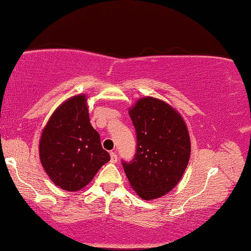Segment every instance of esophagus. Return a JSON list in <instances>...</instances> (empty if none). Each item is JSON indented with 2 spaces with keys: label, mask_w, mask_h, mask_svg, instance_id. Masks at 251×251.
Listing matches in <instances>:
<instances>
[{
  "label": "esophagus",
  "mask_w": 251,
  "mask_h": 251,
  "mask_svg": "<svg viewBox=\"0 0 251 251\" xmlns=\"http://www.w3.org/2000/svg\"><path fill=\"white\" fill-rule=\"evenodd\" d=\"M118 162V155L115 152H111V163H117Z\"/></svg>",
  "instance_id": "obj_1"
}]
</instances>
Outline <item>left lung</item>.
Returning a JSON list of instances; mask_svg holds the SVG:
<instances>
[{
  "instance_id": "left-lung-1",
  "label": "left lung",
  "mask_w": 251,
  "mask_h": 251,
  "mask_svg": "<svg viewBox=\"0 0 251 251\" xmlns=\"http://www.w3.org/2000/svg\"><path fill=\"white\" fill-rule=\"evenodd\" d=\"M137 132V151L123 169L141 199L170 192L187 169L191 143L186 122L176 108L155 97H143L129 108Z\"/></svg>"
}]
</instances>
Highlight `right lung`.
Instances as JSON below:
<instances>
[{"label": "right lung", "mask_w": 251, "mask_h": 251, "mask_svg": "<svg viewBox=\"0 0 251 251\" xmlns=\"http://www.w3.org/2000/svg\"><path fill=\"white\" fill-rule=\"evenodd\" d=\"M39 158L52 182L67 191L86 187L110 161L89 122L85 94L64 100L50 115L39 139Z\"/></svg>", "instance_id": "obj_1"}]
</instances>
